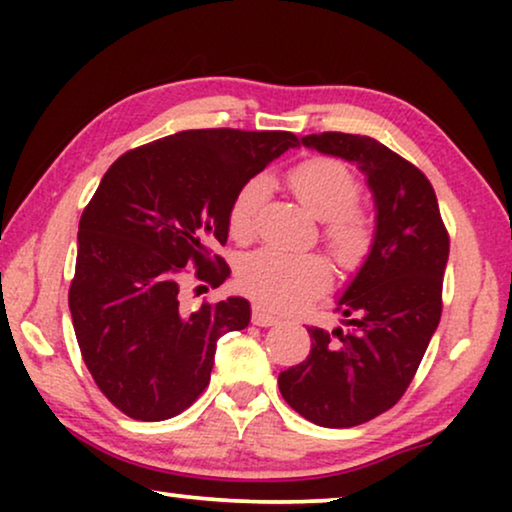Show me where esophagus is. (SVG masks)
I'll list each match as a JSON object with an SVG mask.
<instances>
[{
    "label": "esophagus",
    "instance_id": "esophagus-1",
    "mask_svg": "<svg viewBox=\"0 0 512 512\" xmlns=\"http://www.w3.org/2000/svg\"><path fill=\"white\" fill-rule=\"evenodd\" d=\"M251 324H256V326H275L277 324V317H272V314L265 312L261 305H256L254 312H251Z\"/></svg>",
    "mask_w": 512,
    "mask_h": 512
}]
</instances>
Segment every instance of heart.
I'll return each mask as SVG.
<instances>
[{"instance_id": "obj_1", "label": "heart", "mask_w": 512, "mask_h": 512, "mask_svg": "<svg viewBox=\"0 0 512 512\" xmlns=\"http://www.w3.org/2000/svg\"><path fill=\"white\" fill-rule=\"evenodd\" d=\"M298 200L314 216L324 219V240L342 265H356L366 256L375 235V219L356 205L361 181L338 158L314 156L289 172ZM265 200V179L251 177L235 193L228 209V230L235 242L247 244L256 235V219ZM240 289L272 312H296L310 305L331 284V265L324 256H291L277 249H261L244 256L237 268Z\"/></svg>"}]
</instances>
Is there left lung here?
<instances>
[{
    "label": "left lung",
    "instance_id": "1",
    "mask_svg": "<svg viewBox=\"0 0 512 512\" xmlns=\"http://www.w3.org/2000/svg\"><path fill=\"white\" fill-rule=\"evenodd\" d=\"M303 144L366 172L377 233L335 307L345 328H307L310 354L279 373L277 384L312 424L349 429L394 408L410 387L443 312L450 235L426 174L377 139L319 132Z\"/></svg>",
    "mask_w": 512,
    "mask_h": 512
}]
</instances>
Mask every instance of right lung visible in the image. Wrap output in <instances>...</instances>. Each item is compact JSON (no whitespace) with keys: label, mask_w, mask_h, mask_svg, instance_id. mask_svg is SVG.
Listing matches in <instances>:
<instances>
[{"label":"right lung","mask_w":512,"mask_h":512,"mask_svg":"<svg viewBox=\"0 0 512 512\" xmlns=\"http://www.w3.org/2000/svg\"><path fill=\"white\" fill-rule=\"evenodd\" d=\"M298 144L284 130H184L125 151L102 177L79 221L69 312L83 363L123 415L177 417L207 389L216 340L247 328L244 298L186 312L181 286L226 282L214 247L230 202Z\"/></svg>","instance_id":"obj_1"}]
</instances>
